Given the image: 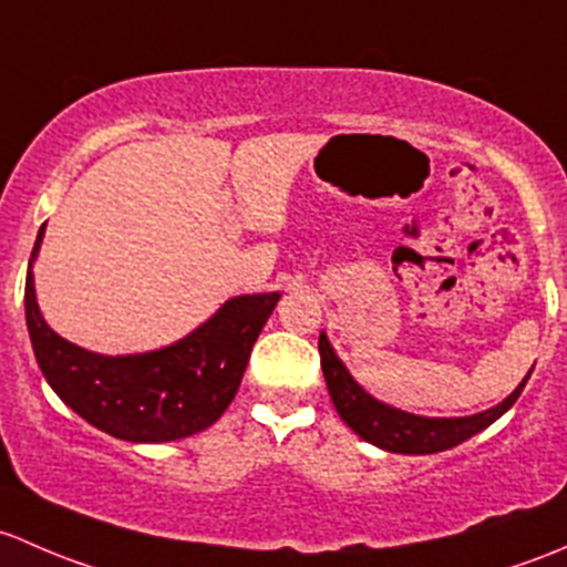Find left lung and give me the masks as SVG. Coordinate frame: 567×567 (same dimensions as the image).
I'll use <instances>...</instances> for the list:
<instances>
[{
	"mask_svg": "<svg viewBox=\"0 0 567 567\" xmlns=\"http://www.w3.org/2000/svg\"><path fill=\"white\" fill-rule=\"evenodd\" d=\"M319 354H322V371L327 390H330V399L336 404L338 414H341L343 423L354 431L358 436H363L371 445L382 447L390 453H406V456H425V453H440L451 451V447L461 445L464 440L475 436L477 431H483L486 425H492L494 420L502 417L516 399L522 395L524 382L507 395L505 401L486 412L470 414V417H420V414L401 412L395 406L382 404V401L371 399L363 388L352 379V373L347 371V365L338 360V354L332 352L330 341L322 332L319 336Z\"/></svg>",
	"mask_w": 567,
	"mask_h": 567,
	"instance_id": "1",
	"label": "left lung"
}]
</instances>
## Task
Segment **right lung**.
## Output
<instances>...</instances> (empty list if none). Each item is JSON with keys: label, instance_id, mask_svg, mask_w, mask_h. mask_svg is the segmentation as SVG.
<instances>
[{"label": "right lung", "instance_id": "add662e5", "mask_svg": "<svg viewBox=\"0 0 567 567\" xmlns=\"http://www.w3.org/2000/svg\"><path fill=\"white\" fill-rule=\"evenodd\" d=\"M27 270V327L34 358L54 393L95 429L125 442H174L213 425L243 382L250 349L270 319L278 291L231 297L213 319L172 347L144 354L86 352L45 324Z\"/></svg>", "mask_w": 567, "mask_h": 567}]
</instances>
